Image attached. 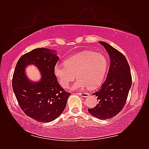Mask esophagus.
Masks as SVG:
<instances>
[{"label": "esophagus", "mask_w": 149, "mask_h": 149, "mask_svg": "<svg viewBox=\"0 0 149 149\" xmlns=\"http://www.w3.org/2000/svg\"><path fill=\"white\" fill-rule=\"evenodd\" d=\"M78 94V95H79V96H82V97H88V96H89V93H76Z\"/></svg>", "instance_id": "esophagus-1"}]
</instances>
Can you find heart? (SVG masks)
<instances>
[{"label": "heart", "mask_w": 149, "mask_h": 149, "mask_svg": "<svg viewBox=\"0 0 149 149\" xmlns=\"http://www.w3.org/2000/svg\"><path fill=\"white\" fill-rule=\"evenodd\" d=\"M108 66L106 57L101 53L84 50L65 60L64 63H57L54 67V73L62 88H68L75 78L78 79L72 89L85 88L94 89L102 83Z\"/></svg>", "instance_id": "heart-1"}]
</instances>
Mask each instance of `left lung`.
<instances>
[{"label":"left lung","mask_w":149,"mask_h":149,"mask_svg":"<svg viewBox=\"0 0 149 149\" xmlns=\"http://www.w3.org/2000/svg\"><path fill=\"white\" fill-rule=\"evenodd\" d=\"M100 43L104 47L111 59V65L107 78L98 91L94 93L99 102L88 111L100 119H108L118 114L127 101L132 85L130 66L123 53L104 42Z\"/></svg>","instance_id":"left-lung-1"}]
</instances>
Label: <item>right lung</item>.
I'll return each instance as SVG.
<instances>
[{"label": "right lung", "mask_w": 149, "mask_h": 149, "mask_svg": "<svg viewBox=\"0 0 149 149\" xmlns=\"http://www.w3.org/2000/svg\"><path fill=\"white\" fill-rule=\"evenodd\" d=\"M54 50L36 48L22 55L17 61L12 78V88L24 113L33 119L49 123L63 112L71 93L58 83L54 67L58 58ZM35 64L41 72L39 82H31L24 74V68Z\"/></svg>", "instance_id": "obj_1"}]
</instances>
